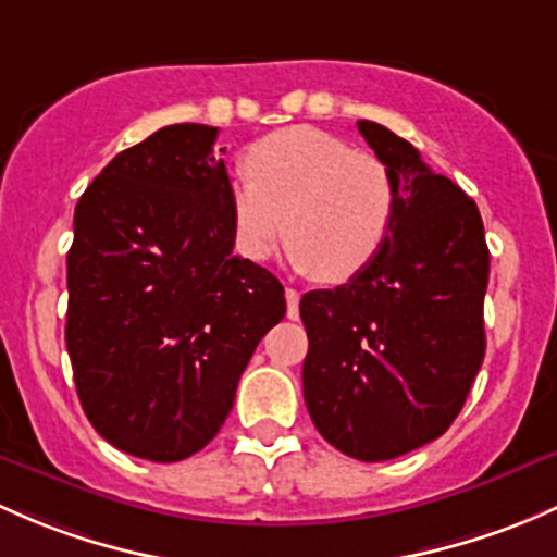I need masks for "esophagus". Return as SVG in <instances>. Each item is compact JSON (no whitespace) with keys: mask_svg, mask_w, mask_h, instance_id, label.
<instances>
[{"mask_svg":"<svg viewBox=\"0 0 557 557\" xmlns=\"http://www.w3.org/2000/svg\"><path fill=\"white\" fill-rule=\"evenodd\" d=\"M285 301H288V318L298 320V301H301V294L296 288H285Z\"/></svg>","mask_w":557,"mask_h":557,"instance_id":"1","label":"esophagus"}]
</instances>
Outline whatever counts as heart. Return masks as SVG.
I'll return each instance as SVG.
<instances>
[{"label":"heart","instance_id":"b5f03b06","mask_svg":"<svg viewBox=\"0 0 557 557\" xmlns=\"http://www.w3.org/2000/svg\"><path fill=\"white\" fill-rule=\"evenodd\" d=\"M230 184L234 248L248 261L272 256L288 232L290 263L323 283L357 277L395 221V184L382 160L309 125L256 140Z\"/></svg>","mask_w":557,"mask_h":557}]
</instances>
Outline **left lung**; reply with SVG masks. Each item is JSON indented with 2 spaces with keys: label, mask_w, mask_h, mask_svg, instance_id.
Returning a JSON list of instances; mask_svg holds the SVG:
<instances>
[{
  "label": "left lung",
  "mask_w": 557,
  "mask_h": 557,
  "mask_svg": "<svg viewBox=\"0 0 557 557\" xmlns=\"http://www.w3.org/2000/svg\"><path fill=\"white\" fill-rule=\"evenodd\" d=\"M395 184V221L371 267L301 296L304 400L320 435L360 461L426 446L459 417L485 357L488 245L478 205L406 138L360 120Z\"/></svg>",
  "instance_id": "8db88e82"
}]
</instances>
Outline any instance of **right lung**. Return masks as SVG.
Listing matches in <instances>:
<instances>
[{
    "instance_id": "right-lung-1",
    "label": "right lung",
    "mask_w": 557,
    "mask_h": 557,
    "mask_svg": "<svg viewBox=\"0 0 557 557\" xmlns=\"http://www.w3.org/2000/svg\"><path fill=\"white\" fill-rule=\"evenodd\" d=\"M215 136L184 122L120 151L79 197L66 256L82 408L111 446L162 465L213 441L253 349L285 318L280 280L232 253Z\"/></svg>"
}]
</instances>
